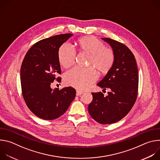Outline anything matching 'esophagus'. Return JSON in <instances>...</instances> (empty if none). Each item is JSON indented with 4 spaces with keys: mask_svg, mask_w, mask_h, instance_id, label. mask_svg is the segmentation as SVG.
I'll return each mask as SVG.
<instances>
[{
    "mask_svg": "<svg viewBox=\"0 0 160 160\" xmlns=\"http://www.w3.org/2000/svg\"><path fill=\"white\" fill-rule=\"evenodd\" d=\"M83 93V92H82V91H80V90H77V94H76V95H77V96H78L82 95Z\"/></svg>",
    "mask_w": 160,
    "mask_h": 160,
    "instance_id": "esophagus-1",
    "label": "esophagus"
}]
</instances>
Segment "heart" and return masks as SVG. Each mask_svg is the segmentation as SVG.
I'll return each mask as SVG.
<instances>
[{"instance_id": "1", "label": "heart", "mask_w": 160, "mask_h": 160, "mask_svg": "<svg viewBox=\"0 0 160 160\" xmlns=\"http://www.w3.org/2000/svg\"><path fill=\"white\" fill-rule=\"evenodd\" d=\"M77 45L81 51L89 54L88 66H94L101 73H106L111 69L115 61V53L111 48L105 47L100 40L94 36L83 37L78 40ZM76 56L75 49L69 43H64L59 49L58 59L64 68L75 63ZM94 68L76 66L65 73L64 82L78 90H85L98 79Z\"/></svg>"}]
</instances>
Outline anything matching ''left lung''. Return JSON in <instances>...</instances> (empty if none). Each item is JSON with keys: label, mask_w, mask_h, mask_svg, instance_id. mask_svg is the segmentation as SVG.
<instances>
[{"label": "left lung", "mask_w": 160, "mask_h": 160, "mask_svg": "<svg viewBox=\"0 0 160 160\" xmlns=\"http://www.w3.org/2000/svg\"><path fill=\"white\" fill-rule=\"evenodd\" d=\"M111 46L115 61L106 76L97 85L110 92L107 96L92 92L93 100L88 107L94 120L101 124L116 123L124 118L134 105L138 93V66L131 51L123 43L109 38H102Z\"/></svg>", "instance_id": "1"}]
</instances>
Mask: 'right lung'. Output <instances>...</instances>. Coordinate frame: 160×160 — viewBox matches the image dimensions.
<instances>
[{
  "label": "right lung",
  "mask_w": 160,
  "mask_h": 160,
  "mask_svg": "<svg viewBox=\"0 0 160 160\" xmlns=\"http://www.w3.org/2000/svg\"><path fill=\"white\" fill-rule=\"evenodd\" d=\"M73 34L57 35L41 40L27 52L21 67L22 94L29 109L40 118L52 120L66 111L76 95L72 87L52 89L54 80L61 82L58 59L61 45Z\"/></svg>",
  "instance_id": "1"
}]
</instances>
